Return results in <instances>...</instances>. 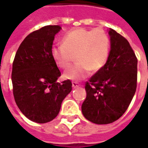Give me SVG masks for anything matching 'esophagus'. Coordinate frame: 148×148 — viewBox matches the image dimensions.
Instances as JSON below:
<instances>
[{
	"instance_id": "34e87169",
	"label": "esophagus",
	"mask_w": 148,
	"mask_h": 148,
	"mask_svg": "<svg viewBox=\"0 0 148 148\" xmlns=\"http://www.w3.org/2000/svg\"><path fill=\"white\" fill-rule=\"evenodd\" d=\"M72 86H73V88H77V87L80 86V85L77 82H72Z\"/></svg>"
}]
</instances>
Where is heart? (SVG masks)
Wrapping results in <instances>:
<instances>
[{"label": "heart", "instance_id": "1", "mask_svg": "<svg viewBox=\"0 0 148 148\" xmlns=\"http://www.w3.org/2000/svg\"><path fill=\"white\" fill-rule=\"evenodd\" d=\"M110 40L101 29L88 30L79 27L68 31L62 39V45L53 47L51 56L58 67L67 69L75 56L77 63L65 72L64 77L82 80L90 73L102 69L108 60Z\"/></svg>", "mask_w": 148, "mask_h": 148}]
</instances>
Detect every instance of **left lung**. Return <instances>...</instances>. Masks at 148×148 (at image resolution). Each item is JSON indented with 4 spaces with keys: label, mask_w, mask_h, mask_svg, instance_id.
<instances>
[{
    "label": "left lung",
    "mask_w": 148,
    "mask_h": 148,
    "mask_svg": "<svg viewBox=\"0 0 148 148\" xmlns=\"http://www.w3.org/2000/svg\"><path fill=\"white\" fill-rule=\"evenodd\" d=\"M106 65L86 82L82 114L97 124L114 122L130 105L137 86V58L129 42L113 29Z\"/></svg>",
    "instance_id": "obj_1"
}]
</instances>
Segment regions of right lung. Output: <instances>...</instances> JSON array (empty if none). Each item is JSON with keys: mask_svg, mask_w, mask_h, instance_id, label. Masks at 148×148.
Listing matches in <instances>:
<instances>
[{"mask_svg": "<svg viewBox=\"0 0 148 148\" xmlns=\"http://www.w3.org/2000/svg\"><path fill=\"white\" fill-rule=\"evenodd\" d=\"M60 29L58 25H48L29 34L12 62L15 101L26 117L39 124L58 116L62 101L72 90L71 80L57 82L61 72L51 56L53 40Z\"/></svg>", "mask_w": 148, "mask_h": 148, "instance_id": "right-lung-1", "label": "right lung"}]
</instances>
